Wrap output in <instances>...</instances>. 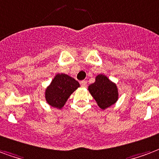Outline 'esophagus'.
Returning a JSON list of instances; mask_svg holds the SVG:
<instances>
[{"mask_svg": "<svg viewBox=\"0 0 159 159\" xmlns=\"http://www.w3.org/2000/svg\"><path fill=\"white\" fill-rule=\"evenodd\" d=\"M80 85L82 86V87H86V86H87V81H85V80L80 81Z\"/></svg>", "mask_w": 159, "mask_h": 159, "instance_id": "34e87169", "label": "esophagus"}]
</instances>
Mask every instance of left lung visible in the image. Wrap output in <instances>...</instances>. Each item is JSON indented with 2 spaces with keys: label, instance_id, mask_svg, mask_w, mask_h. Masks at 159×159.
<instances>
[{
  "label": "left lung",
  "instance_id": "obj_1",
  "mask_svg": "<svg viewBox=\"0 0 159 159\" xmlns=\"http://www.w3.org/2000/svg\"><path fill=\"white\" fill-rule=\"evenodd\" d=\"M88 89L102 109H105L113 105L118 100L119 95L116 85L105 75H97L96 81L90 84Z\"/></svg>",
  "mask_w": 159,
  "mask_h": 159
}]
</instances>
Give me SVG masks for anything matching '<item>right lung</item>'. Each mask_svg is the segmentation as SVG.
I'll list each match as a JSON object with an SVG mask.
<instances>
[{
    "mask_svg": "<svg viewBox=\"0 0 159 159\" xmlns=\"http://www.w3.org/2000/svg\"><path fill=\"white\" fill-rule=\"evenodd\" d=\"M80 87L77 80L64 74L57 75L46 91V99L51 106L61 108L69 96Z\"/></svg>",
    "mask_w": 159,
    "mask_h": 159,
    "instance_id": "1",
    "label": "right lung"
}]
</instances>
